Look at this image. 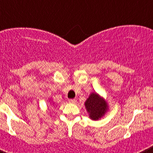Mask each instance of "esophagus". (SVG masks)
<instances>
[{
	"mask_svg": "<svg viewBox=\"0 0 153 153\" xmlns=\"http://www.w3.org/2000/svg\"><path fill=\"white\" fill-rule=\"evenodd\" d=\"M69 102L70 103H76V99H70V100H69Z\"/></svg>",
	"mask_w": 153,
	"mask_h": 153,
	"instance_id": "obj_1",
	"label": "esophagus"
}]
</instances>
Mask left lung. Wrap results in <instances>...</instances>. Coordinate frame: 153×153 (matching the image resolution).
<instances>
[{
  "mask_svg": "<svg viewBox=\"0 0 153 153\" xmlns=\"http://www.w3.org/2000/svg\"><path fill=\"white\" fill-rule=\"evenodd\" d=\"M86 110L90 113L92 120H97L103 116L107 110V104L103 99L100 98L97 93H92L85 102Z\"/></svg>",
  "mask_w": 153,
  "mask_h": 153,
  "instance_id": "8db88e82",
  "label": "left lung"
}]
</instances>
